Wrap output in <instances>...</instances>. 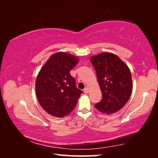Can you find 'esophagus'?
Returning <instances> with one entry per match:
<instances>
[{
  "instance_id": "obj_1",
  "label": "esophagus",
  "mask_w": 158,
  "mask_h": 158,
  "mask_svg": "<svg viewBox=\"0 0 158 158\" xmlns=\"http://www.w3.org/2000/svg\"><path fill=\"white\" fill-rule=\"evenodd\" d=\"M88 92H89V89H88V88H84V89H83V92H84L85 94L88 93Z\"/></svg>"
}]
</instances>
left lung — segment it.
Segmentation results:
<instances>
[{"mask_svg":"<svg viewBox=\"0 0 158 158\" xmlns=\"http://www.w3.org/2000/svg\"><path fill=\"white\" fill-rule=\"evenodd\" d=\"M102 98L94 105L100 112L114 113L123 108L132 89V75L128 67L118 56L104 52L91 57Z\"/></svg>","mask_w":158,"mask_h":158,"instance_id":"1","label":"left lung"}]
</instances>
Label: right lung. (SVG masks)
Segmentation results:
<instances>
[{"label":"right lung","instance_id":"obj_1","mask_svg":"<svg viewBox=\"0 0 158 158\" xmlns=\"http://www.w3.org/2000/svg\"><path fill=\"white\" fill-rule=\"evenodd\" d=\"M79 59L65 52L53 54L40 70L36 79V94L42 108L49 115L62 117L75 109L83 93L75 85L70 70Z\"/></svg>","mask_w":158,"mask_h":158}]
</instances>
